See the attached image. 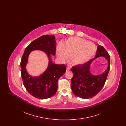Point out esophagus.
Wrapping results in <instances>:
<instances>
[{
  "instance_id": "obj_1",
  "label": "esophagus",
  "mask_w": 126,
  "mask_h": 126,
  "mask_svg": "<svg viewBox=\"0 0 126 126\" xmlns=\"http://www.w3.org/2000/svg\"><path fill=\"white\" fill-rule=\"evenodd\" d=\"M70 69V66H67V67H66V70H69Z\"/></svg>"
}]
</instances>
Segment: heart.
Masks as SVG:
<instances>
[{
	"instance_id": "b5f03b06",
	"label": "heart",
	"mask_w": 126,
	"mask_h": 126,
	"mask_svg": "<svg viewBox=\"0 0 126 126\" xmlns=\"http://www.w3.org/2000/svg\"><path fill=\"white\" fill-rule=\"evenodd\" d=\"M96 53V48L92 43L78 37L69 38L64 45L60 43L58 46L57 54L62 61L70 60L73 65H82L94 58Z\"/></svg>"
}]
</instances>
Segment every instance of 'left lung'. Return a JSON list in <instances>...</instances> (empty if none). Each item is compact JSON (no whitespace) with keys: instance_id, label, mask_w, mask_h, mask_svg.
<instances>
[{"instance_id":"obj_1","label":"left lung","mask_w":126,"mask_h":126,"mask_svg":"<svg viewBox=\"0 0 126 126\" xmlns=\"http://www.w3.org/2000/svg\"><path fill=\"white\" fill-rule=\"evenodd\" d=\"M100 56H104L108 60V68L102 74L94 76L90 73V65L96 58ZM110 55L103 46L99 45L94 58L84 64L78 65L71 68L73 76L71 81V85L73 93L83 99H89L95 96L102 90L105 84L110 71Z\"/></svg>"}]
</instances>
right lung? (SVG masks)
<instances>
[{
	"label": "right lung",
	"mask_w": 126,
	"mask_h": 126,
	"mask_svg": "<svg viewBox=\"0 0 126 126\" xmlns=\"http://www.w3.org/2000/svg\"><path fill=\"white\" fill-rule=\"evenodd\" d=\"M53 35H44L31 42L26 48L20 63L21 77L26 90L34 97L45 99L49 98L56 93L58 81L66 72L64 64L57 65L52 62L50 54H56V42ZM41 50L46 52L49 58V64L47 70L38 77H32L26 70V65L28 56L32 50Z\"/></svg>",
	"instance_id": "1"
}]
</instances>
